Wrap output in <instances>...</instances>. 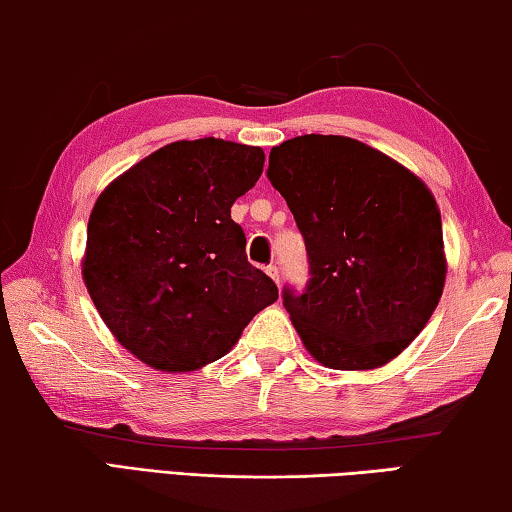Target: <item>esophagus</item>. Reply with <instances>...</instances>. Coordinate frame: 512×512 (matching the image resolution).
I'll return each mask as SVG.
<instances>
[{"label":"esophagus","mask_w":512,"mask_h":512,"mask_svg":"<svg viewBox=\"0 0 512 512\" xmlns=\"http://www.w3.org/2000/svg\"><path fill=\"white\" fill-rule=\"evenodd\" d=\"M266 273H268V277H271L273 282H277L280 284V268H277L275 264H271V266H266Z\"/></svg>","instance_id":"esophagus-1"}]
</instances>
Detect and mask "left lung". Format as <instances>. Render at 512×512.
Returning a JSON list of instances; mask_svg holds the SVG:
<instances>
[{
	"label": "left lung",
	"mask_w": 512,
	"mask_h": 512,
	"mask_svg": "<svg viewBox=\"0 0 512 512\" xmlns=\"http://www.w3.org/2000/svg\"><path fill=\"white\" fill-rule=\"evenodd\" d=\"M268 180L305 237L309 282L282 300L302 343L334 370L395 359L429 323L447 259L436 198L400 162L341 135L273 146Z\"/></svg>",
	"instance_id": "8db88e82"
}]
</instances>
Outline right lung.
I'll list each match as a JSON object with an SVG mask.
<instances>
[{
    "label": "right lung",
    "mask_w": 512,
    "mask_h": 512,
    "mask_svg": "<svg viewBox=\"0 0 512 512\" xmlns=\"http://www.w3.org/2000/svg\"><path fill=\"white\" fill-rule=\"evenodd\" d=\"M259 146L180 140L121 173L92 207L83 280L115 339L146 366L221 359L277 300L230 207L262 176Z\"/></svg>",
    "instance_id": "obj_1"
}]
</instances>
